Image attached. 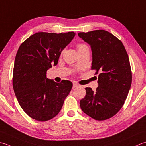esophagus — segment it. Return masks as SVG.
I'll list each match as a JSON object with an SVG mask.
<instances>
[{"mask_svg":"<svg viewBox=\"0 0 146 146\" xmlns=\"http://www.w3.org/2000/svg\"><path fill=\"white\" fill-rule=\"evenodd\" d=\"M78 84H76V83H75V82H73V88H76V87H77L78 86Z\"/></svg>","mask_w":146,"mask_h":146,"instance_id":"esophagus-1","label":"esophagus"}]
</instances>
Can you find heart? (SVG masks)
Returning a JSON list of instances; mask_svg holds the SVG:
<instances>
[{"label":"heart","instance_id":"heart-1","mask_svg":"<svg viewBox=\"0 0 146 146\" xmlns=\"http://www.w3.org/2000/svg\"><path fill=\"white\" fill-rule=\"evenodd\" d=\"M77 49H78V52H81L82 50L88 49V47L87 45L84 44H78L77 45Z\"/></svg>","mask_w":146,"mask_h":146}]
</instances>
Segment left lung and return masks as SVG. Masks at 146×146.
<instances>
[{"mask_svg": "<svg viewBox=\"0 0 146 146\" xmlns=\"http://www.w3.org/2000/svg\"><path fill=\"white\" fill-rule=\"evenodd\" d=\"M78 36L90 45L91 69L99 74V86L94 92L86 87L80 105L82 110L98 121L108 119L121 110L132 84L129 58L121 40L103 30L80 32Z\"/></svg>", "mask_w": 146, "mask_h": 146, "instance_id": "left-lung-1", "label": "left lung"}]
</instances>
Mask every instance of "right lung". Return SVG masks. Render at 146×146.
<instances>
[{
	"label": "right lung",
	"instance_id": "1",
	"mask_svg": "<svg viewBox=\"0 0 146 146\" xmlns=\"http://www.w3.org/2000/svg\"><path fill=\"white\" fill-rule=\"evenodd\" d=\"M75 35L38 32L20 45L14 61L13 85L18 101L25 112L40 121L49 120L61 111L70 92L72 82L56 83L47 78V71L56 66L61 53Z\"/></svg>",
	"mask_w": 146,
	"mask_h": 146
}]
</instances>
